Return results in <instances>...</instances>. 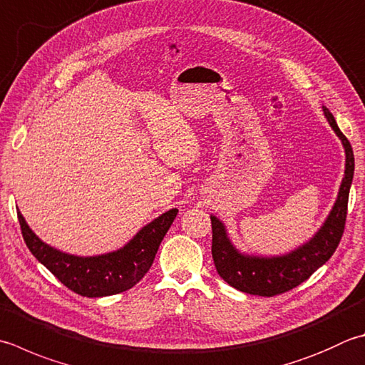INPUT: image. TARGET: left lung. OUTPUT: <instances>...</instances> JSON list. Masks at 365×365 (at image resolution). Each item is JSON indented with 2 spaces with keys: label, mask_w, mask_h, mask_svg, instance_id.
Instances as JSON below:
<instances>
[{
  "label": "left lung",
  "mask_w": 365,
  "mask_h": 365,
  "mask_svg": "<svg viewBox=\"0 0 365 365\" xmlns=\"http://www.w3.org/2000/svg\"><path fill=\"white\" fill-rule=\"evenodd\" d=\"M332 130L337 133L345 147L346 166L345 177L341 180L339 197L335 201L331 215L327 217L323 227L317 232L309 244L297 248L296 252L280 256V258H252L240 255L227 239L225 226L215 217L212 221V258L215 262L218 275L247 294L272 297L282 292L296 288L302 282L309 280L310 275L318 267L331 258L337 250L341 235L345 231V221L348 212V195L354 174V155L346 135L339 130L335 118L329 109L323 107Z\"/></svg>",
  "instance_id": "1"
}]
</instances>
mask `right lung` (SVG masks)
I'll list each match as a JSON object with an SVG mask.
<instances>
[{
	"mask_svg": "<svg viewBox=\"0 0 365 365\" xmlns=\"http://www.w3.org/2000/svg\"><path fill=\"white\" fill-rule=\"evenodd\" d=\"M177 212L173 209L163 213L142 227L130 244L118 252L93 258H78L46 245L28 227L20 212H17V217L28 250L64 287L83 297H103L133 288L148 272Z\"/></svg>",
	"mask_w": 365,
	"mask_h": 365,
	"instance_id": "right-lung-1",
	"label": "right lung"
}]
</instances>
